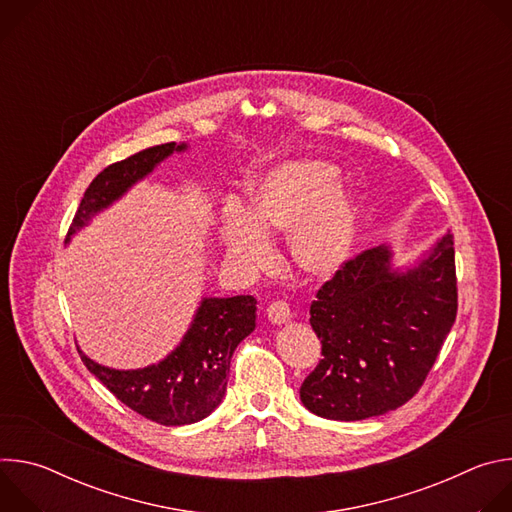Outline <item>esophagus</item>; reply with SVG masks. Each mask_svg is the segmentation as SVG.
I'll use <instances>...</instances> for the list:
<instances>
[{
  "label": "esophagus",
  "instance_id": "34e87169",
  "mask_svg": "<svg viewBox=\"0 0 512 512\" xmlns=\"http://www.w3.org/2000/svg\"><path fill=\"white\" fill-rule=\"evenodd\" d=\"M265 314H267L269 322H271V324H277V326L291 320V310H289V306H287L285 302H273V304H269L267 310H265Z\"/></svg>",
  "mask_w": 512,
  "mask_h": 512
}]
</instances>
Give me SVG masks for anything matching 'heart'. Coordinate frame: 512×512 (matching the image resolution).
I'll use <instances>...</instances> for the list:
<instances>
[{
	"label": "heart",
	"instance_id": "heart-1",
	"mask_svg": "<svg viewBox=\"0 0 512 512\" xmlns=\"http://www.w3.org/2000/svg\"><path fill=\"white\" fill-rule=\"evenodd\" d=\"M338 166L324 160H294L253 176L247 206L227 202L218 218V239L227 259L247 273L273 259L271 233L289 235V255L314 279H330L354 257L362 206L358 194L340 184Z\"/></svg>",
	"mask_w": 512,
	"mask_h": 512
}]
</instances>
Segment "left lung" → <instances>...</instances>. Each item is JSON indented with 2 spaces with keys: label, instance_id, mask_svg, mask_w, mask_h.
I'll return each instance as SVG.
<instances>
[{
  "label": "left lung",
  "instance_id": "left-lung-1",
  "mask_svg": "<svg viewBox=\"0 0 512 512\" xmlns=\"http://www.w3.org/2000/svg\"><path fill=\"white\" fill-rule=\"evenodd\" d=\"M391 245L356 255L310 306L322 360L300 389L304 407L360 421L405 405L423 385L458 312L448 231L405 267Z\"/></svg>",
  "mask_w": 512,
  "mask_h": 512
}]
</instances>
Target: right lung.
<instances>
[{"label":"right lung","instance_id":"1","mask_svg":"<svg viewBox=\"0 0 512 512\" xmlns=\"http://www.w3.org/2000/svg\"><path fill=\"white\" fill-rule=\"evenodd\" d=\"M188 143H162L105 168L87 188L72 218V235L89 227L91 218L148 178ZM257 300L253 296L202 298L180 344L160 362L143 369L119 371L91 360L79 350L85 367L129 409L160 425H188L208 417L227 393L231 358L243 338L255 330Z\"/></svg>","mask_w":512,"mask_h":512}]
</instances>
